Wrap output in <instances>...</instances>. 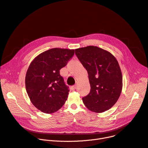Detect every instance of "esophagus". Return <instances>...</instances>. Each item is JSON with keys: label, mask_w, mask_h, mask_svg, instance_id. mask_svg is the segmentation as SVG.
I'll list each match as a JSON object with an SVG mask.
<instances>
[{"label": "esophagus", "mask_w": 148, "mask_h": 148, "mask_svg": "<svg viewBox=\"0 0 148 148\" xmlns=\"http://www.w3.org/2000/svg\"><path fill=\"white\" fill-rule=\"evenodd\" d=\"M76 87H77V86L75 85L72 86H71V88H72V90H75L76 88Z\"/></svg>", "instance_id": "1"}]
</instances>
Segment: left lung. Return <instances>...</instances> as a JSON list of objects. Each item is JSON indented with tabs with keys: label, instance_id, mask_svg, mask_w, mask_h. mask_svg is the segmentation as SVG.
Wrapping results in <instances>:
<instances>
[{
	"label": "left lung",
	"instance_id": "left-lung-1",
	"mask_svg": "<svg viewBox=\"0 0 148 148\" xmlns=\"http://www.w3.org/2000/svg\"><path fill=\"white\" fill-rule=\"evenodd\" d=\"M75 54L87 71L90 93L82 98L85 106L95 113L110 109L123 88V75L116 58L109 51L88 46L75 49Z\"/></svg>",
	"mask_w": 148,
	"mask_h": 148
}]
</instances>
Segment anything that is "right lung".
Returning <instances> with one entry per match:
<instances>
[{"instance_id": "add662e5", "label": "right lung", "mask_w": 148, "mask_h": 148, "mask_svg": "<svg viewBox=\"0 0 148 148\" xmlns=\"http://www.w3.org/2000/svg\"><path fill=\"white\" fill-rule=\"evenodd\" d=\"M74 53L75 49L52 48L31 62L25 75L26 91L33 105L41 112L52 114L65 103L69 90L60 70Z\"/></svg>"}]
</instances>
